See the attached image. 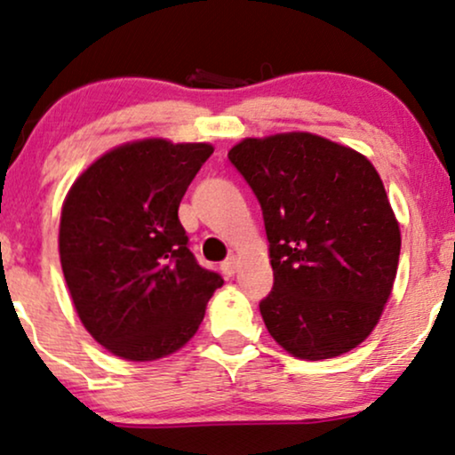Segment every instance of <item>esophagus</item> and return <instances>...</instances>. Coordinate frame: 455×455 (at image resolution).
Returning a JSON list of instances; mask_svg holds the SVG:
<instances>
[{
	"instance_id": "34e87169",
	"label": "esophagus",
	"mask_w": 455,
	"mask_h": 455,
	"mask_svg": "<svg viewBox=\"0 0 455 455\" xmlns=\"http://www.w3.org/2000/svg\"><path fill=\"white\" fill-rule=\"evenodd\" d=\"M220 270H222L227 276H233L235 272H237V258L228 256V258L224 259V262L220 264Z\"/></svg>"
}]
</instances>
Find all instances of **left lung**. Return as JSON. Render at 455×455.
Returning a JSON list of instances; mask_svg holds the SVG:
<instances>
[{
  "label": "left lung",
  "instance_id": "obj_1",
  "mask_svg": "<svg viewBox=\"0 0 455 455\" xmlns=\"http://www.w3.org/2000/svg\"><path fill=\"white\" fill-rule=\"evenodd\" d=\"M228 160L262 208L275 284L259 314L272 339L301 360L354 349L383 314L402 250L379 172L312 132L243 139Z\"/></svg>",
  "mask_w": 455,
  "mask_h": 455
}]
</instances>
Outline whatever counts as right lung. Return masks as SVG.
I'll list each match as a JSON object with an SVG mask.
<instances>
[{"label": "right lung", "instance_id": "obj_1", "mask_svg": "<svg viewBox=\"0 0 455 455\" xmlns=\"http://www.w3.org/2000/svg\"><path fill=\"white\" fill-rule=\"evenodd\" d=\"M208 143L143 139L95 160L66 196L60 262L97 343L132 362L164 358L202 324L222 276L197 264L179 205Z\"/></svg>", "mask_w": 455, "mask_h": 455}]
</instances>
